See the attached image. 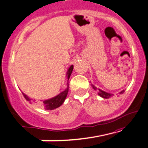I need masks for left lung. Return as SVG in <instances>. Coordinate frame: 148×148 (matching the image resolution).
I'll list each match as a JSON object with an SVG mask.
<instances>
[{"label": "left lung", "instance_id": "obj_1", "mask_svg": "<svg viewBox=\"0 0 148 148\" xmlns=\"http://www.w3.org/2000/svg\"><path fill=\"white\" fill-rule=\"evenodd\" d=\"M92 85V87H93V88L95 90H97V88H96V87H95L93 85ZM124 92H125V90H122L121 92H120L119 93L120 94H123ZM98 94H99L101 97L103 98V99H109V98L112 97V96H113V94L107 93V92H105V91H103L100 89H99V93H98Z\"/></svg>", "mask_w": 148, "mask_h": 148}]
</instances>
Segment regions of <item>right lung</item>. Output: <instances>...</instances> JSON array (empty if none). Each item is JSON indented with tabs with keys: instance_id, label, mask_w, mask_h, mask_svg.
Here are the masks:
<instances>
[{
	"instance_id": "add662e5",
	"label": "right lung",
	"mask_w": 148,
	"mask_h": 148,
	"mask_svg": "<svg viewBox=\"0 0 148 148\" xmlns=\"http://www.w3.org/2000/svg\"><path fill=\"white\" fill-rule=\"evenodd\" d=\"M73 69H74V66L71 65V66L69 67V69H68L67 74H66L68 80L69 79L70 76H71V72H72L73 71ZM68 92H69V82H68L67 88H66L64 91L61 92L60 94L55 96V97L52 98V99H47V100H45V101H42L41 102H39V103H38V105H40L42 108H44L46 110H55V109L58 108V107H59L60 106H61L62 104H63L65 99H66V96H67ZM23 96H24L25 99L27 101L30 102V103H31V102H34V101H32V99H30V98H29L27 96H26L25 93H23Z\"/></svg>"
}]
</instances>
